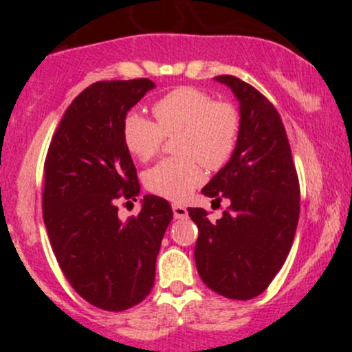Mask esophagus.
I'll use <instances>...</instances> for the list:
<instances>
[{"label":"esophagus","instance_id":"1","mask_svg":"<svg viewBox=\"0 0 352 352\" xmlns=\"http://www.w3.org/2000/svg\"><path fill=\"white\" fill-rule=\"evenodd\" d=\"M172 209H173V216H175V219H184V218H187V216H189V211H187L186 206L173 204Z\"/></svg>","mask_w":352,"mask_h":352}]
</instances>
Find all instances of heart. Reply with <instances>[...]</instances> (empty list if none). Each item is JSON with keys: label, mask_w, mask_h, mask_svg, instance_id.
<instances>
[{"label": "heart", "mask_w": 352, "mask_h": 352, "mask_svg": "<svg viewBox=\"0 0 352 352\" xmlns=\"http://www.w3.org/2000/svg\"><path fill=\"white\" fill-rule=\"evenodd\" d=\"M155 119L129 113L122 138L127 150L146 162L162 148L163 136L173 138L172 151L179 156L162 160L144 175L156 196L184 201L204 179L202 167L219 170L230 162L240 138V113L232 104L214 102L192 87H180L153 105Z\"/></svg>", "instance_id": "obj_1"}]
</instances>
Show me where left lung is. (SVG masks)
Wrapping results in <instances>:
<instances>
[{
    "instance_id": "left-lung-1",
    "label": "left lung",
    "mask_w": 352,
    "mask_h": 352,
    "mask_svg": "<svg viewBox=\"0 0 352 352\" xmlns=\"http://www.w3.org/2000/svg\"><path fill=\"white\" fill-rule=\"evenodd\" d=\"M239 100L240 138L230 162L202 194L228 197L216 223L189 208L199 228L194 257L204 285L230 300H252L267 289L285 264L300 218V184L289 141L274 105L235 76H216Z\"/></svg>"
}]
</instances>
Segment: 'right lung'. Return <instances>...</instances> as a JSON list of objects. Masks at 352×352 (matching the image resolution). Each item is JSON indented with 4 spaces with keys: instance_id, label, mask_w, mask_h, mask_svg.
<instances>
[{
    "instance_id": "1",
    "label": "right lung",
    "mask_w": 352,
    "mask_h": 352,
    "mask_svg": "<svg viewBox=\"0 0 352 352\" xmlns=\"http://www.w3.org/2000/svg\"><path fill=\"white\" fill-rule=\"evenodd\" d=\"M153 88L146 78L85 88L66 109L45 158L42 211L59 267L81 298L107 311L127 310L150 294L173 216L158 196L141 199L140 214L127 221L117 216L116 199L136 201L141 190L124 120Z\"/></svg>"
}]
</instances>
